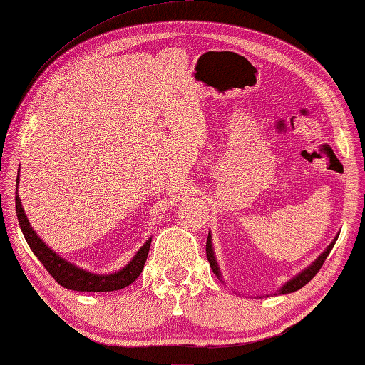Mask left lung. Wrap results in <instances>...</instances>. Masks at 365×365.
I'll return each mask as SVG.
<instances>
[{
  "mask_svg": "<svg viewBox=\"0 0 365 365\" xmlns=\"http://www.w3.org/2000/svg\"><path fill=\"white\" fill-rule=\"evenodd\" d=\"M339 235V233H338ZM338 235L335 238H333V242L327 246L325 248V251L322 252V255H320L316 261H314L311 265H307V267L304 269V270H301L298 275H294L292 280H288L285 285H283L279 292H277L275 294H288V293H293V292H298L299 288H302L306 285V283H309L311 282L314 277H316V274L317 272L320 270V267H322V264L325 262V259H327V256L330 255V251H331V248L333 246H335V242L338 240ZM206 256H207V261H209V264H211V269H212V272L215 275H217V279L224 283V277H222V274H220V267H219V264H217V259H215V252H214V246H212V237H211V232H209V235H207V243H206Z\"/></svg>",
  "mask_w": 365,
  "mask_h": 365,
  "instance_id": "left-lung-1",
  "label": "left lung"
}]
</instances>
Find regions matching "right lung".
<instances>
[{"label":"right lung","instance_id":"add662e5","mask_svg":"<svg viewBox=\"0 0 365 365\" xmlns=\"http://www.w3.org/2000/svg\"><path fill=\"white\" fill-rule=\"evenodd\" d=\"M19 177L16 180V212L17 220H19L21 230L26 237V242L29 243L30 250L34 255L38 257V261L45 265V269L51 274V277L56 280L61 287L67 289H73V292H117L122 289L138 279L141 270L145 267L148 252H150L151 246V237L146 240V243L135 252V256L130 259V262L123 265L120 270L113 272V274H95V272H88L78 265L66 261L61 257L56 251H53L49 246L43 242L38 237V233L34 230L30 222L24 211V206L19 197Z\"/></svg>","mask_w":365,"mask_h":365}]
</instances>
